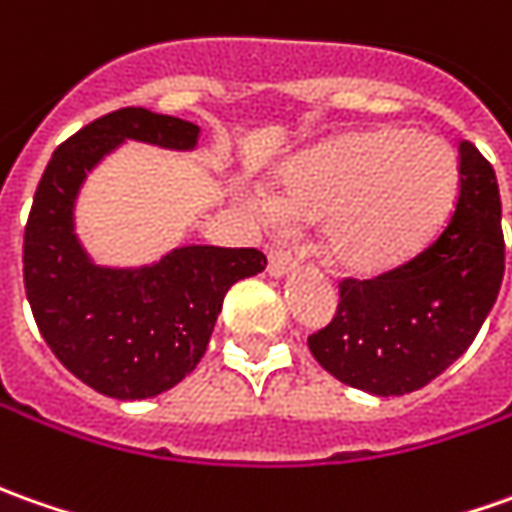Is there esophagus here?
Here are the masks:
<instances>
[{
    "mask_svg": "<svg viewBox=\"0 0 512 512\" xmlns=\"http://www.w3.org/2000/svg\"><path fill=\"white\" fill-rule=\"evenodd\" d=\"M294 269H297V257L291 255L286 246H272V252H269V274L272 277H286Z\"/></svg>",
    "mask_w": 512,
    "mask_h": 512,
    "instance_id": "esophagus-1",
    "label": "esophagus"
}]
</instances>
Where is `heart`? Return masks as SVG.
Listing matches in <instances>:
<instances>
[{
	"label": "heart",
	"mask_w": 512,
	"mask_h": 512,
	"mask_svg": "<svg viewBox=\"0 0 512 512\" xmlns=\"http://www.w3.org/2000/svg\"><path fill=\"white\" fill-rule=\"evenodd\" d=\"M462 169L445 138L405 127L345 133L286 169L277 201L255 209L323 221V252L343 272L399 269L431 243L456 206Z\"/></svg>",
	"instance_id": "1"
}]
</instances>
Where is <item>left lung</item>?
Listing matches in <instances>:
<instances>
[{
  "label": "left lung",
  "instance_id": "8db88e82",
  "mask_svg": "<svg viewBox=\"0 0 512 512\" xmlns=\"http://www.w3.org/2000/svg\"><path fill=\"white\" fill-rule=\"evenodd\" d=\"M459 201L431 246L374 280H343L340 306L309 337L314 360L374 397L419 391L459 360L493 309L504 277L496 172L459 144Z\"/></svg>",
  "mask_w": 512,
  "mask_h": 512
}]
</instances>
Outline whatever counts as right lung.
<instances>
[{
	"mask_svg": "<svg viewBox=\"0 0 512 512\" xmlns=\"http://www.w3.org/2000/svg\"><path fill=\"white\" fill-rule=\"evenodd\" d=\"M201 127L124 107L96 118L53 152L25 226V291L36 326L64 368L113 399H150L195 371L243 277L263 272L257 249L178 246L147 266H98L76 235L87 175L124 141L198 147Z\"/></svg>",
	"mask_w": 512,
	"mask_h": 512,
	"instance_id": "right-lung-1",
	"label": "right lung"
}]
</instances>
